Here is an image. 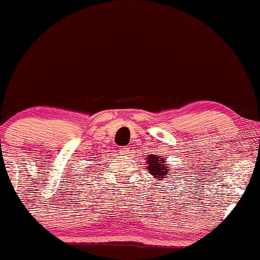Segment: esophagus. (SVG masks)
Instances as JSON below:
<instances>
[{"label":"esophagus","instance_id":"1","mask_svg":"<svg viewBox=\"0 0 260 260\" xmlns=\"http://www.w3.org/2000/svg\"><path fill=\"white\" fill-rule=\"evenodd\" d=\"M129 148L127 147H123V148H120L119 149V153L122 154V155H126V154H129Z\"/></svg>","mask_w":260,"mask_h":260}]
</instances>
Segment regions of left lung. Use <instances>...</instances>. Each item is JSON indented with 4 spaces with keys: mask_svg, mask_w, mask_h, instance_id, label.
<instances>
[{
    "mask_svg": "<svg viewBox=\"0 0 260 260\" xmlns=\"http://www.w3.org/2000/svg\"><path fill=\"white\" fill-rule=\"evenodd\" d=\"M148 162V170L150 171V173L155 175V178H165V175H168V170L165 167L166 164H164V160H159V156H155V155H149V157H147ZM164 159V157H162Z\"/></svg>",
    "mask_w": 260,
    "mask_h": 260,
    "instance_id": "1",
    "label": "left lung"
}]
</instances>
